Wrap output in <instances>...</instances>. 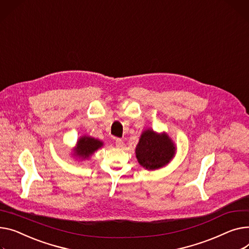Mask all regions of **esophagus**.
<instances>
[{"instance_id": "34e87169", "label": "esophagus", "mask_w": 249, "mask_h": 249, "mask_svg": "<svg viewBox=\"0 0 249 249\" xmlns=\"http://www.w3.org/2000/svg\"><path fill=\"white\" fill-rule=\"evenodd\" d=\"M115 144H116V147L121 148V147H123L124 142H123V140L120 139V138H116V139H115Z\"/></svg>"}]
</instances>
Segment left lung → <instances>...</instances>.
I'll return each instance as SVG.
<instances>
[{"mask_svg": "<svg viewBox=\"0 0 249 249\" xmlns=\"http://www.w3.org/2000/svg\"><path fill=\"white\" fill-rule=\"evenodd\" d=\"M175 154L171 139L165 134H157L153 130L144 131L136 147L139 164L146 169L154 170L169 163Z\"/></svg>", "mask_w": 249, "mask_h": 249, "instance_id": "left-lung-1", "label": "left lung"}]
</instances>
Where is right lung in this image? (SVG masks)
I'll list each match as a JSON object with an SVG mask.
<instances>
[{"label":"right lung","mask_w":249,"mask_h":249,"mask_svg":"<svg viewBox=\"0 0 249 249\" xmlns=\"http://www.w3.org/2000/svg\"><path fill=\"white\" fill-rule=\"evenodd\" d=\"M103 143L100 140H97L95 138L84 136L80 138L77 143V150L76 155L82 158H88L91 154H93L98 148H100Z\"/></svg>","instance_id":"right-lung-1"}]
</instances>
